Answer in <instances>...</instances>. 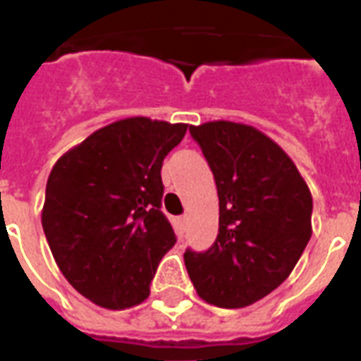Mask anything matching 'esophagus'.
Segmentation results:
<instances>
[{"label": "esophagus", "mask_w": 361, "mask_h": 361, "mask_svg": "<svg viewBox=\"0 0 361 361\" xmlns=\"http://www.w3.org/2000/svg\"><path fill=\"white\" fill-rule=\"evenodd\" d=\"M183 223H185V217H180V231H183ZM180 234H183V232H180Z\"/></svg>", "instance_id": "esophagus-1"}]
</instances>
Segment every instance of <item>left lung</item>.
Here are the masks:
<instances>
[{"instance_id": "8db88e82", "label": "left lung", "mask_w": 361, "mask_h": 361, "mask_svg": "<svg viewBox=\"0 0 361 361\" xmlns=\"http://www.w3.org/2000/svg\"><path fill=\"white\" fill-rule=\"evenodd\" d=\"M189 130L214 172L219 234L208 251L187 249V274L204 302L247 307L302 257L313 234V197L283 147L251 125L219 120Z\"/></svg>"}]
</instances>
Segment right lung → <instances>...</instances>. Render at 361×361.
<instances>
[{
  "mask_svg": "<svg viewBox=\"0 0 361 361\" xmlns=\"http://www.w3.org/2000/svg\"><path fill=\"white\" fill-rule=\"evenodd\" d=\"M185 130V123L127 118L54 164L42 231L65 279L95 305L116 311L149 296L155 269L176 243L161 212V166Z\"/></svg>",
  "mask_w": 361,
  "mask_h": 361,
  "instance_id": "right-lung-1",
  "label": "right lung"
}]
</instances>
